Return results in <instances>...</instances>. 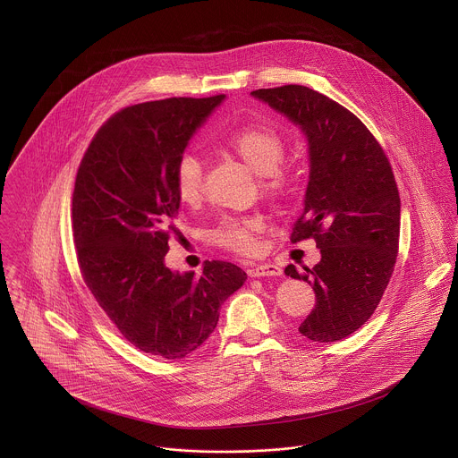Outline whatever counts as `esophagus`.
Segmentation results:
<instances>
[{"label":"esophagus","mask_w":458,"mask_h":458,"mask_svg":"<svg viewBox=\"0 0 458 458\" xmlns=\"http://www.w3.org/2000/svg\"><path fill=\"white\" fill-rule=\"evenodd\" d=\"M250 275L252 276H280L282 275V267L271 262H262L256 264L250 267Z\"/></svg>","instance_id":"1"}]
</instances>
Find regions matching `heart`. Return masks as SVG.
<instances>
[{"mask_svg": "<svg viewBox=\"0 0 458 458\" xmlns=\"http://www.w3.org/2000/svg\"><path fill=\"white\" fill-rule=\"evenodd\" d=\"M224 148L238 157L250 171L262 176V191L269 196H278L289 187V174L282 169L285 158L284 137L266 125H250L229 133L224 139ZM174 187L185 206H197L204 196V169L200 158L187 151L174 169ZM262 222L256 216L249 218H222L209 233V238L234 252L250 254L258 249V234Z\"/></svg>", "mask_w": 458, "mask_h": 458, "instance_id": "b5f03b06", "label": "heart"}]
</instances>
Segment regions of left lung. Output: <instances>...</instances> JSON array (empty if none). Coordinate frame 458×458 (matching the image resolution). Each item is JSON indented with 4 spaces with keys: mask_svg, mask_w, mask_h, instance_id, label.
<instances>
[{
    "mask_svg": "<svg viewBox=\"0 0 458 458\" xmlns=\"http://www.w3.org/2000/svg\"><path fill=\"white\" fill-rule=\"evenodd\" d=\"M254 98L298 125L309 144L303 215L291 242L314 238L321 261L303 273L316 307L298 327L314 342H336L377 309L398 254L400 196L392 165L369 129L345 107L307 86L256 89Z\"/></svg>",
    "mask_w": 458,
    "mask_h": 458,
    "instance_id": "8db88e82",
    "label": "left lung"
}]
</instances>
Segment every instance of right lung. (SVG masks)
Returning a JSON list of instances; mask_svg holds the SVG:
<instances>
[{"label":"right lung","instance_id":"obj_1","mask_svg":"<svg viewBox=\"0 0 458 458\" xmlns=\"http://www.w3.org/2000/svg\"><path fill=\"white\" fill-rule=\"evenodd\" d=\"M225 95L131 106L93 137L77 171L72 229L86 285L137 349L182 360L213 333L222 303L247 280L233 262L165 266L180 197L174 169Z\"/></svg>","mask_w":458,"mask_h":458}]
</instances>
